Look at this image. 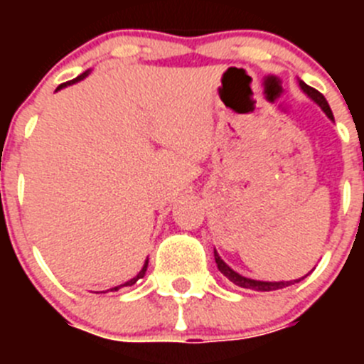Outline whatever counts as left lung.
I'll use <instances>...</instances> for the list:
<instances>
[{"mask_svg": "<svg viewBox=\"0 0 364 364\" xmlns=\"http://www.w3.org/2000/svg\"><path fill=\"white\" fill-rule=\"evenodd\" d=\"M299 85H301V89L304 92H306L308 96H310L314 102H317V104L321 105V109H323L324 112H326V117L330 118V120H333V114H332V109H330V105H328L326 98H324L323 95H321L317 89H314V87L306 85L304 82H299ZM215 262H217L218 269H220L222 275H226L228 279H230L233 284L240 286V288H246V290H255V291H273V290H281V288H286V286H291L295 284V282H299L301 279H297V281H281V282H264V281H255V279H247V277H242L240 273L233 272V269L230 268V266L224 262V260L218 257V253L215 252ZM306 277V275H304ZM302 277V279H304Z\"/></svg>", "mask_w": 364, "mask_h": 364, "instance_id": "1", "label": "left lung"}]
</instances>
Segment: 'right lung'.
I'll return each mask as SVG.
<instances>
[{"label":"right lung","instance_id":"obj_1","mask_svg":"<svg viewBox=\"0 0 364 364\" xmlns=\"http://www.w3.org/2000/svg\"><path fill=\"white\" fill-rule=\"evenodd\" d=\"M85 76H87V73L80 74L78 78H74V80H70V82H67V83H62V85L58 87V89H62V87L69 85V83H74V82H78V80L85 78ZM147 262H149V260H146V264H144V268H142V269H140V273H138L136 277H134V279H131V281H129V282H125V284H122V286H133V284H134V282H136V281H138V279H142V277H144V275H146V269H147ZM122 286H117V288H111V290H112V291H117V290H120Z\"/></svg>","mask_w":364,"mask_h":364}]
</instances>
